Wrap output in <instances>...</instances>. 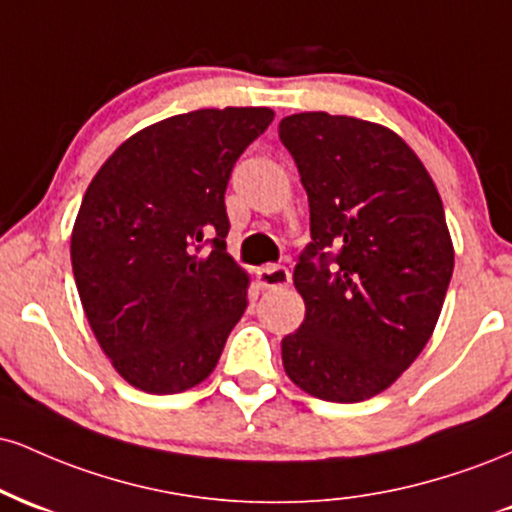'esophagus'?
I'll list each match as a JSON object with an SVG mask.
<instances>
[{"instance_id": "obj_1", "label": "esophagus", "mask_w": 512, "mask_h": 512, "mask_svg": "<svg viewBox=\"0 0 512 512\" xmlns=\"http://www.w3.org/2000/svg\"><path fill=\"white\" fill-rule=\"evenodd\" d=\"M257 281L262 289H281V286H289L291 274L281 264H267V267L257 269Z\"/></svg>"}]
</instances>
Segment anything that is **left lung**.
<instances>
[{
  "mask_svg": "<svg viewBox=\"0 0 512 512\" xmlns=\"http://www.w3.org/2000/svg\"><path fill=\"white\" fill-rule=\"evenodd\" d=\"M279 139L308 192L310 238L293 284L305 320L281 339L286 375L325 402L387 390L424 351L455 250L431 175L399 134L349 115L298 113Z\"/></svg>",
  "mask_w": 512,
  "mask_h": 512,
  "instance_id": "8db88e82",
  "label": "left lung"
}]
</instances>
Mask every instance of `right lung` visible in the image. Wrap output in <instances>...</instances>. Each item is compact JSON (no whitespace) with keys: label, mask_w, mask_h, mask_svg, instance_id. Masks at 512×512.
I'll list each match as a JSON object with an SVG mask.
<instances>
[{"label":"right lung","mask_w":512,"mask_h":512,"mask_svg":"<svg viewBox=\"0 0 512 512\" xmlns=\"http://www.w3.org/2000/svg\"><path fill=\"white\" fill-rule=\"evenodd\" d=\"M272 120L269 108L173 115L117 146L88 185L72 231L76 289L105 356L137 390L175 395L207 380L248 308L223 195Z\"/></svg>","instance_id":"right-lung-1"}]
</instances>
